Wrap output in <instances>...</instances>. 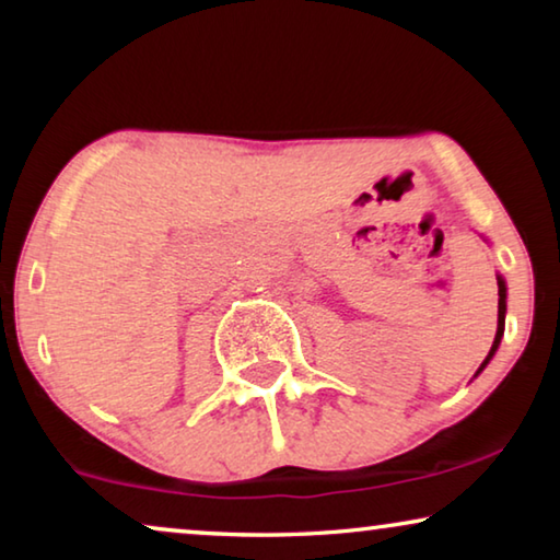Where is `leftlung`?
<instances>
[{
    "instance_id": "8db88e82",
    "label": "left lung",
    "mask_w": 560,
    "mask_h": 560,
    "mask_svg": "<svg viewBox=\"0 0 560 560\" xmlns=\"http://www.w3.org/2000/svg\"><path fill=\"white\" fill-rule=\"evenodd\" d=\"M497 285H500V305H497V334H494L492 349H489V354H487L485 362H481L477 374H479L481 370H485V366H487L489 362H492L494 351L500 349V341H502V336H504V313H508V285H504V280L500 278V275H497ZM477 374H474V377H477Z\"/></svg>"
}]
</instances>
